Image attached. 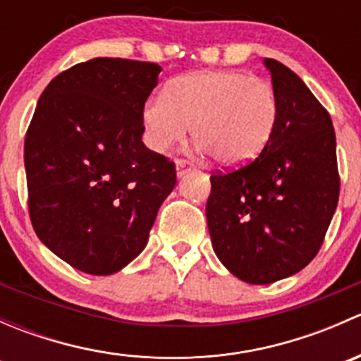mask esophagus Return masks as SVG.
<instances>
[{
    "instance_id": "34e87169",
    "label": "esophagus",
    "mask_w": 361,
    "mask_h": 361,
    "mask_svg": "<svg viewBox=\"0 0 361 361\" xmlns=\"http://www.w3.org/2000/svg\"><path fill=\"white\" fill-rule=\"evenodd\" d=\"M190 169H192V164L188 162V160H183V159H178L176 160V174H178V178H181L185 173H187V171H190Z\"/></svg>"
}]
</instances>
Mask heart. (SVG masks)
I'll list each match as a JSON object with an SVG mask.
<instances>
[{
  "label": "heart",
  "mask_w": 361,
  "mask_h": 361,
  "mask_svg": "<svg viewBox=\"0 0 361 361\" xmlns=\"http://www.w3.org/2000/svg\"><path fill=\"white\" fill-rule=\"evenodd\" d=\"M145 141L167 152L192 136L224 166L248 164L267 147L278 122V97L269 82L245 71L180 76L141 111Z\"/></svg>",
  "instance_id": "obj_1"
}]
</instances>
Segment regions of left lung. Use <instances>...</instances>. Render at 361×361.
Listing matches in <instances>:
<instances>
[{
	"label": "left lung",
	"mask_w": 361,
	"mask_h": 361,
	"mask_svg": "<svg viewBox=\"0 0 361 361\" xmlns=\"http://www.w3.org/2000/svg\"><path fill=\"white\" fill-rule=\"evenodd\" d=\"M278 122L257 159L211 176V245L250 285L297 274L316 257L338 201L336 133L329 111L285 64L264 59Z\"/></svg>",
	"instance_id": "1"
}]
</instances>
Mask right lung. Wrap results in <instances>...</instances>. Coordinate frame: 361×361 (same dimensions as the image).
I'll return each mask as SVG.
<instances>
[{"instance_id": "1", "label": "right lung", "mask_w": 361, "mask_h": 361, "mask_svg": "<svg viewBox=\"0 0 361 361\" xmlns=\"http://www.w3.org/2000/svg\"><path fill=\"white\" fill-rule=\"evenodd\" d=\"M155 63L96 57L47 85L24 143L32 228L52 253L94 276L118 272L148 243L176 185L174 162L145 147L141 111Z\"/></svg>"}]
</instances>
